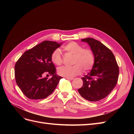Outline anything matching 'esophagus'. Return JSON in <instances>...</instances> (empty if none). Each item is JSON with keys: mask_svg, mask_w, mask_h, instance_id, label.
Segmentation results:
<instances>
[{"mask_svg": "<svg viewBox=\"0 0 134 134\" xmlns=\"http://www.w3.org/2000/svg\"><path fill=\"white\" fill-rule=\"evenodd\" d=\"M65 78L67 79H69V80H73L74 79V78H70V77H65Z\"/></svg>", "mask_w": 134, "mask_h": 134, "instance_id": "34e87169", "label": "esophagus"}]
</instances>
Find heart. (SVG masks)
Returning a JSON list of instances; mask_svg holds the SVG:
<instances>
[{
    "label": "heart",
    "mask_w": 134,
    "mask_h": 134,
    "mask_svg": "<svg viewBox=\"0 0 134 134\" xmlns=\"http://www.w3.org/2000/svg\"><path fill=\"white\" fill-rule=\"evenodd\" d=\"M62 49L68 53L74 55L72 64L73 66L59 68L58 73L64 77L72 78L85 71L90 70L94 64V55L89 48H83L81 44L76 42H70L62 47ZM51 59L54 64L60 65L63 63L62 56L59 49L55 50L51 54Z\"/></svg>",
    "instance_id": "heart-1"
}]
</instances>
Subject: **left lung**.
<instances>
[{
	"label": "left lung",
	"instance_id": "left-lung-1",
	"mask_svg": "<svg viewBox=\"0 0 134 134\" xmlns=\"http://www.w3.org/2000/svg\"><path fill=\"white\" fill-rule=\"evenodd\" d=\"M90 46L94 55L91 71L82 78L83 85L78 92L84 99L96 102L104 98L115 88L119 68L112 51L100 41L92 38L82 39Z\"/></svg>",
	"mask_w": 134,
	"mask_h": 134
}]
</instances>
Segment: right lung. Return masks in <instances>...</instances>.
Here are the masks:
<instances>
[{
  "instance_id": "add662e5",
  "label": "right lung",
  "mask_w": 134,
  "mask_h": 134,
  "mask_svg": "<svg viewBox=\"0 0 134 134\" xmlns=\"http://www.w3.org/2000/svg\"><path fill=\"white\" fill-rule=\"evenodd\" d=\"M63 43L44 41L24 52L15 65V78L17 86L31 99L46 98L54 91L60 79L51 59V54ZM52 76L47 79L43 76Z\"/></svg>"
}]
</instances>
